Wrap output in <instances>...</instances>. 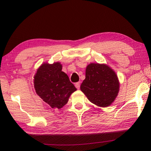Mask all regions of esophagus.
Wrapping results in <instances>:
<instances>
[{
    "label": "esophagus",
    "instance_id": "esophagus-1",
    "mask_svg": "<svg viewBox=\"0 0 151 151\" xmlns=\"http://www.w3.org/2000/svg\"><path fill=\"white\" fill-rule=\"evenodd\" d=\"M75 86H76V87L78 88V89H79V88H80V82H76V83L75 84Z\"/></svg>",
    "mask_w": 151,
    "mask_h": 151
}]
</instances>
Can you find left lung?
<instances>
[{
  "mask_svg": "<svg viewBox=\"0 0 151 151\" xmlns=\"http://www.w3.org/2000/svg\"><path fill=\"white\" fill-rule=\"evenodd\" d=\"M119 84L114 71L106 65L91 63L86 69V78L80 89L88 100L99 106L111 105L117 96Z\"/></svg>",
  "mask_w": 151,
  "mask_h": 151,
  "instance_id": "1",
  "label": "left lung"
}]
</instances>
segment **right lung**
I'll use <instances>...</instances> for the list:
<instances>
[{"label": "right lung", "instance_id": "1", "mask_svg": "<svg viewBox=\"0 0 151 151\" xmlns=\"http://www.w3.org/2000/svg\"><path fill=\"white\" fill-rule=\"evenodd\" d=\"M60 63L43 64L34 76L36 93L51 108L61 109L67 104L69 96L76 91Z\"/></svg>", "mask_w": 151, "mask_h": 151}]
</instances>
